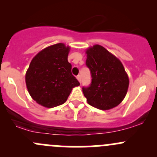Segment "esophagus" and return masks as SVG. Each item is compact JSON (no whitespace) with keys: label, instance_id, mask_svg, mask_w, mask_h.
I'll list each match as a JSON object with an SVG mask.
<instances>
[{"label":"esophagus","instance_id":"1","mask_svg":"<svg viewBox=\"0 0 157 157\" xmlns=\"http://www.w3.org/2000/svg\"><path fill=\"white\" fill-rule=\"evenodd\" d=\"M77 80H78V81L80 82V83H81V76L78 75L77 77Z\"/></svg>","mask_w":157,"mask_h":157}]
</instances>
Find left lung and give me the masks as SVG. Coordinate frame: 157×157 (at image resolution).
Returning a JSON list of instances; mask_svg holds the SVG:
<instances>
[{
	"mask_svg": "<svg viewBox=\"0 0 157 157\" xmlns=\"http://www.w3.org/2000/svg\"><path fill=\"white\" fill-rule=\"evenodd\" d=\"M86 65L91 83L83 88L88 104L101 110L117 106L125 97L129 79L121 61L104 47L93 45L86 50Z\"/></svg>",
	"mask_w": 157,
	"mask_h": 157,
	"instance_id": "8db88e82",
	"label": "left lung"
}]
</instances>
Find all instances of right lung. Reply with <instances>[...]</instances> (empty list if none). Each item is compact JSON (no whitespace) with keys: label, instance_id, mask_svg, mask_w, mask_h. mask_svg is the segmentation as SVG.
I'll use <instances>...</instances> for the list:
<instances>
[{"label":"right lung","instance_id":"add662e5","mask_svg":"<svg viewBox=\"0 0 157 157\" xmlns=\"http://www.w3.org/2000/svg\"><path fill=\"white\" fill-rule=\"evenodd\" d=\"M70 47L58 43L44 48L32 60L26 74L30 96L39 105L53 108L64 103L80 85L67 61Z\"/></svg>","mask_w":157,"mask_h":157}]
</instances>
